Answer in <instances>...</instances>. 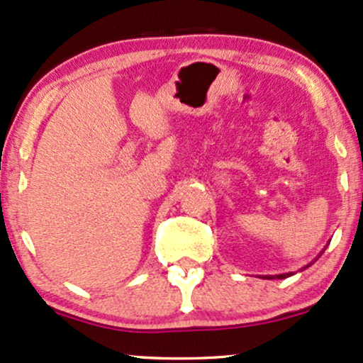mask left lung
Instances as JSON below:
<instances>
[{"mask_svg": "<svg viewBox=\"0 0 363 363\" xmlns=\"http://www.w3.org/2000/svg\"><path fill=\"white\" fill-rule=\"evenodd\" d=\"M323 252H325V250H323ZM321 253L318 257H321ZM311 264H313V262H311ZM311 264H309V265H311ZM309 265H306V267H304V269H308ZM289 276H292V272H289V274H279V276H264V279H286V277H289Z\"/></svg>", "mask_w": 363, "mask_h": 363, "instance_id": "left-lung-1", "label": "left lung"}]
</instances>
